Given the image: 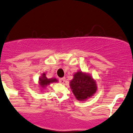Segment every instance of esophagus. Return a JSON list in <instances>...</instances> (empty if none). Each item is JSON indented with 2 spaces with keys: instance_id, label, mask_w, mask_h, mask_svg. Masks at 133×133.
I'll use <instances>...</instances> for the list:
<instances>
[{
  "instance_id": "esophagus-1",
  "label": "esophagus",
  "mask_w": 133,
  "mask_h": 133,
  "mask_svg": "<svg viewBox=\"0 0 133 133\" xmlns=\"http://www.w3.org/2000/svg\"><path fill=\"white\" fill-rule=\"evenodd\" d=\"M59 81H60L61 83L64 84L65 81V77H63V78L59 79Z\"/></svg>"
}]
</instances>
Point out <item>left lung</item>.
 Segmentation results:
<instances>
[{
    "instance_id": "1",
    "label": "left lung",
    "mask_w": 133,
    "mask_h": 133,
    "mask_svg": "<svg viewBox=\"0 0 133 133\" xmlns=\"http://www.w3.org/2000/svg\"><path fill=\"white\" fill-rule=\"evenodd\" d=\"M70 81V88L76 99L85 101L94 95L97 90L96 81L89 74L78 71Z\"/></svg>"
}]
</instances>
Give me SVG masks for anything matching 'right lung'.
<instances>
[{
	"label": "right lung",
	"instance_id": "1",
	"mask_svg": "<svg viewBox=\"0 0 133 133\" xmlns=\"http://www.w3.org/2000/svg\"><path fill=\"white\" fill-rule=\"evenodd\" d=\"M58 80L56 78H47L46 77V74L45 72H43L39 78V84L40 86V89L43 90L45 89L47 86L50 84L53 83V82H57Z\"/></svg>",
	"mask_w": 133,
	"mask_h": 133
}]
</instances>
